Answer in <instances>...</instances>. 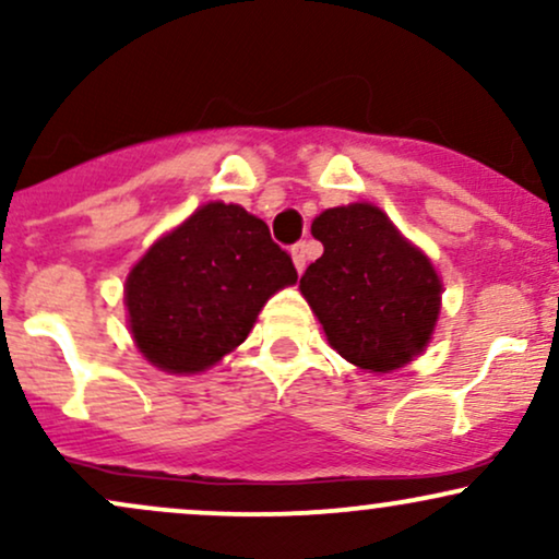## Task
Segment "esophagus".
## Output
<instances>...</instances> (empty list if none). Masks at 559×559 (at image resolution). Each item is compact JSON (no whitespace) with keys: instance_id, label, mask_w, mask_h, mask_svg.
<instances>
[{"instance_id":"esophagus-1","label":"esophagus","mask_w":559,"mask_h":559,"mask_svg":"<svg viewBox=\"0 0 559 559\" xmlns=\"http://www.w3.org/2000/svg\"><path fill=\"white\" fill-rule=\"evenodd\" d=\"M292 260H294V267H297V271L301 273L305 271V265H307V252H305V243H294L292 247Z\"/></svg>"}]
</instances>
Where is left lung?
<instances>
[{
    "mask_svg": "<svg viewBox=\"0 0 559 559\" xmlns=\"http://www.w3.org/2000/svg\"><path fill=\"white\" fill-rule=\"evenodd\" d=\"M323 254L301 275L325 338L368 373H391L431 342L441 278L376 204L331 207L312 221Z\"/></svg>",
    "mask_w": 559,
    "mask_h": 559,
    "instance_id": "1",
    "label": "left lung"
}]
</instances>
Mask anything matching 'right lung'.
Instances as JSON below:
<instances>
[{
    "label": "right lung",
    "instance_id": "obj_1",
    "mask_svg": "<svg viewBox=\"0 0 559 559\" xmlns=\"http://www.w3.org/2000/svg\"><path fill=\"white\" fill-rule=\"evenodd\" d=\"M297 267L260 217L207 202L150 247L126 278L128 329L165 373H202L252 331Z\"/></svg>",
    "mask_w": 559,
    "mask_h": 559
}]
</instances>
